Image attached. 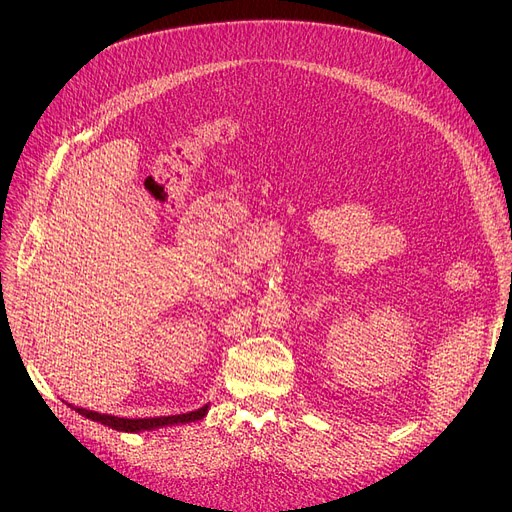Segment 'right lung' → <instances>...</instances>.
<instances>
[{"label": "right lung", "instance_id": "obj_1", "mask_svg": "<svg viewBox=\"0 0 512 512\" xmlns=\"http://www.w3.org/2000/svg\"><path fill=\"white\" fill-rule=\"evenodd\" d=\"M68 405V402H66ZM72 411H76L78 415H83L91 421H97L101 425H107L112 429H118V432H126V434H141V432H153V429H161V427H174V425H186V423H195L201 421L207 411L209 405L191 411V413H184V415H170V417H151V419H124V417H114V415H101L97 411H89L83 407H74L68 405Z\"/></svg>", "mask_w": 512, "mask_h": 512}]
</instances>
